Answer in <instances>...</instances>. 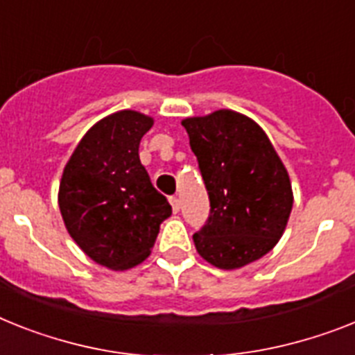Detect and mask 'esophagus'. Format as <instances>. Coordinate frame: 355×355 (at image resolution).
<instances>
[{"instance_id": "34e87169", "label": "esophagus", "mask_w": 355, "mask_h": 355, "mask_svg": "<svg viewBox=\"0 0 355 355\" xmlns=\"http://www.w3.org/2000/svg\"><path fill=\"white\" fill-rule=\"evenodd\" d=\"M169 204H171L173 207V213H178V211H180V198H178V196H171V198H169Z\"/></svg>"}]
</instances>
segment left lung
<instances>
[{"instance_id":"1","label":"left lung","mask_w":355,"mask_h":355,"mask_svg":"<svg viewBox=\"0 0 355 355\" xmlns=\"http://www.w3.org/2000/svg\"><path fill=\"white\" fill-rule=\"evenodd\" d=\"M209 193V220L196 251L223 270L260 260L284 236L293 211L287 168L263 128L234 110L182 121Z\"/></svg>"}]
</instances>
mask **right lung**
Masks as SVG:
<instances>
[{
    "mask_svg": "<svg viewBox=\"0 0 355 355\" xmlns=\"http://www.w3.org/2000/svg\"><path fill=\"white\" fill-rule=\"evenodd\" d=\"M153 122L135 110L110 113L83 135L62 169L58 204L64 227L106 269L142 263L171 214L139 159L141 139Z\"/></svg>",
    "mask_w": 355,
    "mask_h": 355,
    "instance_id": "obj_1",
    "label": "right lung"
}]
</instances>
